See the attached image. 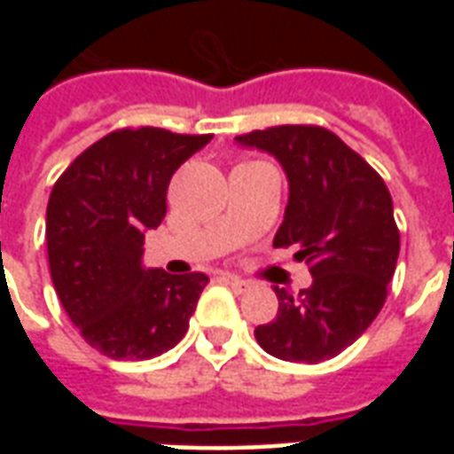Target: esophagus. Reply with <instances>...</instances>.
Here are the masks:
<instances>
[{
	"label": "esophagus",
	"mask_w": 454,
	"mask_h": 454,
	"mask_svg": "<svg viewBox=\"0 0 454 454\" xmlns=\"http://www.w3.org/2000/svg\"><path fill=\"white\" fill-rule=\"evenodd\" d=\"M226 279V285H231L236 292H247L250 289V282H246V279H240V277H233V275H226L223 277Z\"/></svg>",
	"instance_id": "34e87169"
}]
</instances>
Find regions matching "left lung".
<instances>
[{"instance_id": "obj_1", "label": "left lung", "mask_w": 454, "mask_h": 454, "mask_svg": "<svg viewBox=\"0 0 454 454\" xmlns=\"http://www.w3.org/2000/svg\"><path fill=\"white\" fill-rule=\"evenodd\" d=\"M270 153L289 182L275 247H296L314 282L299 294L275 286V321L257 325L260 348L279 360H331L357 340L387 299L399 228L384 179L321 126H275L236 136Z\"/></svg>"}]
</instances>
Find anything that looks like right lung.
<instances>
[{"mask_svg": "<svg viewBox=\"0 0 454 454\" xmlns=\"http://www.w3.org/2000/svg\"><path fill=\"white\" fill-rule=\"evenodd\" d=\"M211 136L114 130L77 155L45 211L51 277L80 333L112 360H150L189 328L208 277L143 265L145 231L168 211V184Z\"/></svg>", "mask_w": 454, "mask_h": 454, "instance_id": "obj_1", "label": "right lung"}]
</instances>
